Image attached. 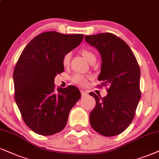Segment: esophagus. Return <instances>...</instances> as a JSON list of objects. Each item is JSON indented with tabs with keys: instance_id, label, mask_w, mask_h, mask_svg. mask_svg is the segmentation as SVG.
<instances>
[{
	"instance_id": "obj_1",
	"label": "esophagus",
	"mask_w": 159,
	"mask_h": 159,
	"mask_svg": "<svg viewBox=\"0 0 159 159\" xmlns=\"http://www.w3.org/2000/svg\"><path fill=\"white\" fill-rule=\"evenodd\" d=\"M81 96H82V97H85V96H86L88 94L87 92H85V91H83V90H81Z\"/></svg>"
}]
</instances>
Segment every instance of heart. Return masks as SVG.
I'll return each mask as SVG.
<instances>
[{"label": "heart", "instance_id": "heart-1", "mask_svg": "<svg viewBox=\"0 0 159 159\" xmlns=\"http://www.w3.org/2000/svg\"><path fill=\"white\" fill-rule=\"evenodd\" d=\"M81 54L84 57V59H85L87 61H89L92 57H94V53H92V52L86 49L82 50ZM70 60V53H66L65 55L64 56L63 59H62V63H63V65L65 66V67H67V66L69 65ZM72 81H73V82H74L75 84H78V85L83 86H85L86 83H87V78H86V76L81 75V74H75V75L73 76V78H72Z\"/></svg>", "mask_w": 159, "mask_h": 159}]
</instances>
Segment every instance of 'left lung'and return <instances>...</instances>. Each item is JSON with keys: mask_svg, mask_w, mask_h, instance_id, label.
Wrapping results in <instances>:
<instances>
[{"mask_svg": "<svg viewBox=\"0 0 159 159\" xmlns=\"http://www.w3.org/2000/svg\"><path fill=\"white\" fill-rule=\"evenodd\" d=\"M85 41L100 53L101 67L98 79L109 86L104 98L89 93L96 101L89 114L90 125L103 136L118 135L132 122L141 98L139 66L129 46L114 34L85 36Z\"/></svg>", "mask_w": 159, "mask_h": 159, "instance_id": "8db88e82", "label": "left lung"}]
</instances>
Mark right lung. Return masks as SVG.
Masks as SVG:
<instances>
[{
	"label": "right lung",
	"instance_id": "right-lung-1",
	"mask_svg": "<svg viewBox=\"0 0 159 159\" xmlns=\"http://www.w3.org/2000/svg\"><path fill=\"white\" fill-rule=\"evenodd\" d=\"M84 37L44 32L22 52L13 73L15 100L23 121L35 133L51 136L63 130L70 110L81 98L74 86L56 89L54 79L64 71V56L78 47Z\"/></svg>",
	"mask_w": 159,
	"mask_h": 159
}]
</instances>
